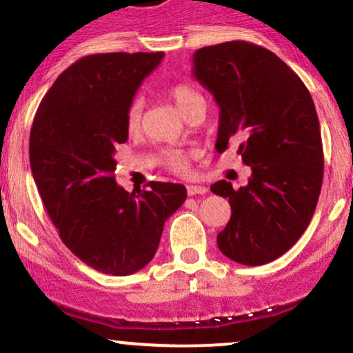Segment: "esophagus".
I'll list each match as a JSON object with an SVG mask.
<instances>
[{"instance_id":"1","label":"esophagus","mask_w":353,"mask_h":353,"mask_svg":"<svg viewBox=\"0 0 353 353\" xmlns=\"http://www.w3.org/2000/svg\"><path fill=\"white\" fill-rule=\"evenodd\" d=\"M186 192H188L190 196H193V194L208 193V188H206V186H201V185H188L186 186Z\"/></svg>"}]
</instances>
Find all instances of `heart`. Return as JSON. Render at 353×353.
I'll list each match as a JSON object with an SVG mask.
<instances>
[{
  "label": "heart",
  "instance_id": "heart-1",
  "mask_svg": "<svg viewBox=\"0 0 353 353\" xmlns=\"http://www.w3.org/2000/svg\"><path fill=\"white\" fill-rule=\"evenodd\" d=\"M167 94L185 117H188L192 112L198 109L205 110V99L193 85L178 82V84L168 87ZM142 99L137 97L128 103L125 112V128L128 134H137L140 130V125H142ZM161 161L165 163V167L176 173H185L190 167L188 153L181 150H163L161 152Z\"/></svg>",
  "mask_w": 353,
  "mask_h": 353
}]
</instances>
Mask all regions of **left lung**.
<instances>
[{
    "instance_id": "8db88e82",
    "label": "left lung",
    "mask_w": 353,
    "mask_h": 353,
    "mask_svg": "<svg viewBox=\"0 0 353 353\" xmlns=\"http://www.w3.org/2000/svg\"><path fill=\"white\" fill-rule=\"evenodd\" d=\"M193 76L219 105L216 150L243 140L238 153L252 170L239 190L226 180L211 185L231 205L219 251L244 266L271 263L301 238L321 194L324 150L312 97L284 61L248 41L198 49Z\"/></svg>"
}]
</instances>
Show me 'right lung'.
Returning <instances> with one entry per match:
<instances>
[{"instance_id": "right-lung-1", "label": "right lung", "mask_w": 353, "mask_h": 353, "mask_svg": "<svg viewBox=\"0 0 353 353\" xmlns=\"http://www.w3.org/2000/svg\"><path fill=\"white\" fill-rule=\"evenodd\" d=\"M163 52L92 54L69 65L37 107L29 161L62 243L103 274L128 276L150 263L165 221L183 205L180 183L150 181L128 193L115 181V147L125 112Z\"/></svg>"}]
</instances>
